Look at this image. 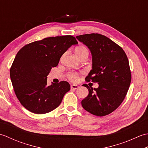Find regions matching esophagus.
Masks as SVG:
<instances>
[{
	"label": "esophagus",
	"mask_w": 148,
	"mask_h": 148,
	"mask_svg": "<svg viewBox=\"0 0 148 148\" xmlns=\"http://www.w3.org/2000/svg\"><path fill=\"white\" fill-rule=\"evenodd\" d=\"M71 88L72 89H74V90H76V89H78L79 88V86L78 85H76V84H72V85H71Z\"/></svg>",
	"instance_id": "1"
}]
</instances>
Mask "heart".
<instances>
[{
  "label": "heart",
  "instance_id": "1",
  "mask_svg": "<svg viewBox=\"0 0 148 148\" xmlns=\"http://www.w3.org/2000/svg\"><path fill=\"white\" fill-rule=\"evenodd\" d=\"M75 53L78 58H81V56L88 55V50L84 46H79L75 49ZM79 77V74L76 72H71L68 74L69 79L72 81H76Z\"/></svg>",
  "mask_w": 148,
  "mask_h": 148
}]
</instances>
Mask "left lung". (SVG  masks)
Masks as SVG:
<instances>
[{"instance_id": "1", "label": "left lung", "mask_w": 148, "mask_h": 148, "mask_svg": "<svg viewBox=\"0 0 148 148\" xmlns=\"http://www.w3.org/2000/svg\"><path fill=\"white\" fill-rule=\"evenodd\" d=\"M76 38L89 48L92 55V70L86 80L99 84V87L94 89L83 84L89 93L81 101V105L93 115H108L120 106L129 88L131 72L126 53L117 44L101 34H84Z\"/></svg>"}]
</instances>
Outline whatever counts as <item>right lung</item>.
<instances>
[{
    "label": "right lung",
    "mask_w": 148,
    "mask_h": 148,
    "mask_svg": "<svg viewBox=\"0 0 148 148\" xmlns=\"http://www.w3.org/2000/svg\"><path fill=\"white\" fill-rule=\"evenodd\" d=\"M78 44L71 36L50 37L24 46L10 69L14 93L21 104L35 114L52 111L71 89L67 81L47 84V76L58 65L62 55Z\"/></svg>",
    "instance_id": "right-lung-1"
}]
</instances>
